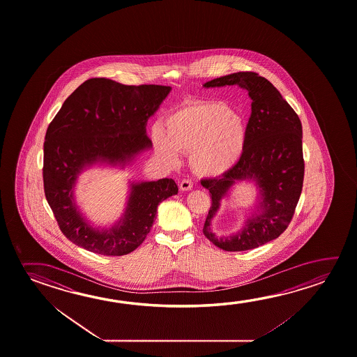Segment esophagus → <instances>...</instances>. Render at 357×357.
Returning <instances> with one entry per match:
<instances>
[{"mask_svg":"<svg viewBox=\"0 0 357 357\" xmlns=\"http://www.w3.org/2000/svg\"><path fill=\"white\" fill-rule=\"evenodd\" d=\"M181 190H190L192 188H193V181H190V179H183V181H181Z\"/></svg>","mask_w":357,"mask_h":357,"instance_id":"1","label":"esophagus"}]
</instances>
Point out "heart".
Wrapping results in <instances>:
<instances>
[{
    "instance_id": "b5f03b06",
    "label": "heart",
    "mask_w": 357,
    "mask_h": 357,
    "mask_svg": "<svg viewBox=\"0 0 357 357\" xmlns=\"http://www.w3.org/2000/svg\"><path fill=\"white\" fill-rule=\"evenodd\" d=\"M246 137L244 119L230 105L203 100L172 112L163 121V133L154 132L152 139L165 163L176 164L178 152L190 153V165L199 176L218 178L239 163Z\"/></svg>"
}]
</instances>
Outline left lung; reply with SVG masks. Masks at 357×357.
Segmentation results:
<instances>
[{
	"label": "left lung",
	"mask_w": 357,
	"mask_h": 357,
	"mask_svg": "<svg viewBox=\"0 0 357 357\" xmlns=\"http://www.w3.org/2000/svg\"><path fill=\"white\" fill-rule=\"evenodd\" d=\"M231 84L245 88L252 98L245 151L229 173L200 181L211 197L203 233L225 252H243L279 238L292 220L304 183L303 127L296 112L280 92L255 72L219 77L205 83L204 87ZM246 178L257 181L264 199V213L252 216L239 234L218 238L211 233V218L234 181Z\"/></svg>",
	"instance_id": "1"
}]
</instances>
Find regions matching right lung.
Listing matches in <instances>:
<instances>
[{"label":"right lung","instance_id":"1","mask_svg":"<svg viewBox=\"0 0 357 357\" xmlns=\"http://www.w3.org/2000/svg\"><path fill=\"white\" fill-rule=\"evenodd\" d=\"M170 89L91 78L70 94L50 123L43 144L45 195L61 231L73 244L107 257L129 254L151 231L158 205L178 193L170 178L133 184L124 219L109 231L91 228L72 202L77 174L86 164L126 163L151 146L146 121Z\"/></svg>","mask_w":357,"mask_h":357}]
</instances>
